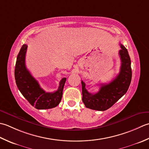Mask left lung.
I'll return each mask as SVG.
<instances>
[{
    "mask_svg": "<svg viewBox=\"0 0 149 149\" xmlns=\"http://www.w3.org/2000/svg\"><path fill=\"white\" fill-rule=\"evenodd\" d=\"M120 71L114 80L108 84H102L99 91L95 94L88 92L86 84L81 81L82 101L86 107L93 110L105 111L127 93L132 79L131 62L125 46L120 44Z\"/></svg>",
    "mask_w": 149,
    "mask_h": 149,
    "instance_id": "8db88e82",
    "label": "left lung"
}]
</instances>
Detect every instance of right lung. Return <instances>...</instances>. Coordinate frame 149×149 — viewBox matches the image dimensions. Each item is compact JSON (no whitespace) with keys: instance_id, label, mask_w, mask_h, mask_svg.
<instances>
[{"instance_id":"right-lung-1","label":"right lung","mask_w":149,"mask_h":149,"mask_svg":"<svg viewBox=\"0 0 149 149\" xmlns=\"http://www.w3.org/2000/svg\"><path fill=\"white\" fill-rule=\"evenodd\" d=\"M28 45H22L17 58L15 78L18 89L29 103L37 109L55 107L62 100L66 78L60 81L58 89L54 93H46L32 77L26 67L25 59Z\"/></svg>"}]
</instances>
